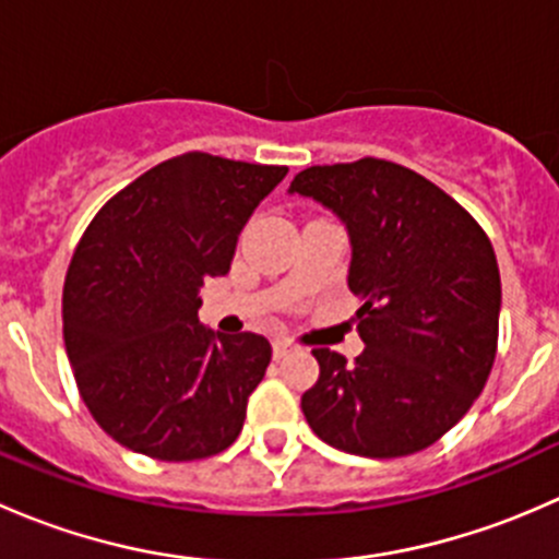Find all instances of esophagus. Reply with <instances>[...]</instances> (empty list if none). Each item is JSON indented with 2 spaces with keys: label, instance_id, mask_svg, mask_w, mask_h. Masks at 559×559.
I'll list each match as a JSON object with an SVG mask.
<instances>
[{
  "label": "esophagus",
  "instance_id": "1",
  "mask_svg": "<svg viewBox=\"0 0 559 559\" xmlns=\"http://www.w3.org/2000/svg\"><path fill=\"white\" fill-rule=\"evenodd\" d=\"M289 348H292V341H286V337H275V341H273V357L284 359L286 354H289Z\"/></svg>",
  "mask_w": 559,
  "mask_h": 559
}]
</instances>
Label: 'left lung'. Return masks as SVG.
<instances>
[{
    "instance_id": "obj_1",
    "label": "left lung",
    "mask_w": 559,
    "mask_h": 559,
    "mask_svg": "<svg viewBox=\"0 0 559 559\" xmlns=\"http://www.w3.org/2000/svg\"><path fill=\"white\" fill-rule=\"evenodd\" d=\"M311 197L348 233V289L365 352L313 348L302 394L316 436L341 452L405 456L436 443L481 394L498 352L500 270L471 213L419 173L384 159L308 167Z\"/></svg>"
}]
</instances>
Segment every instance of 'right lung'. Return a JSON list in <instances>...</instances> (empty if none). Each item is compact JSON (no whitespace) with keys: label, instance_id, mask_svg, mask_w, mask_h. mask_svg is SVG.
<instances>
[{"label":"right lung","instance_id":"1","mask_svg":"<svg viewBox=\"0 0 559 559\" xmlns=\"http://www.w3.org/2000/svg\"><path fill=\"white\" fill-rule=\"evenodd\" d=\"M289 167L191 154L118 191L64 281V346L83 403L112 441L167 462L233 447L273 348L200 321L207 275H227L243 227Z\"/></svg>","mask_w":559,"mask_h":559}]
</instances>
